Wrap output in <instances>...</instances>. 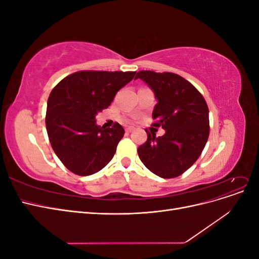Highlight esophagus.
<instances>
[{"mask_svg":"<svg viewBox=\"0 0 259 259\" xmlns=\"http://www.w3.org/2000/svg\"><path fill=\"white\" fill-rule=\"evenodd\" d=\"M125 131H126L127 133H132L133 131H134V127H133V126H128V127H126V130H125Z\"/></svg>","mask_w":259,"mask_h":259,"instance_id":"34e87169","label":"esophagus"}]
</instances>
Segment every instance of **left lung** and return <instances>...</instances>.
<instances>
[{"label": "left lung", "instance_id": "8db88e82", "mask_svg": "<svg viewBox=\"0 0 259 259\" xmlns=\"http://www.w3.org/2000/svg\"><path fill=\"white\" fill-rule=\"evenodd\" d=\"M136 79L143 80L153 93L152 126L165 130L155 137L147 132V142L138 147L139 159L153 174L162 178L182 175L198 160L209 135L208 108L205 99L183 76L171 72L139 71Z\"/></svg>", "mask_w": 259, "mask_h": 259}]
</instances>
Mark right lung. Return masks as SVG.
<instances>
[{"mask_svg": "<svg viewBox=\"0 0 259 259\" xmlns=\"http://www.w3.org/2000/svg\"><path fill=\"white\" fill-rule=\"evenodd\" d=\"M135 71H77L53 89L46 109V131L53 150L72 173L89 176L111 161L124 128L96 124L98 112L111 105Z\"/></svg>", "mask_w": 259, "mask_h": 259, "instance_id": "obj_1", "label": "right lung"}]
</instances>
